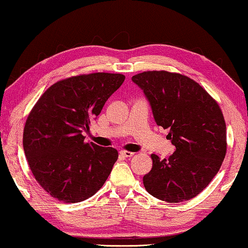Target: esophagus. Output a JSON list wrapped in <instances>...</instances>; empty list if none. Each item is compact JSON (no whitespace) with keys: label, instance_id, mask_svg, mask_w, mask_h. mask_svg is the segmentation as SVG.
<instances>
[{"label":"esophagus","instance_id":"esophagus-1","mask_svg":"<svg viewBox=\"0 0 248 248\" xmlns=\"http://www.w3.org/2000/svg\"><path fill=\"white\" fill-rule=\"evenodd\" d=\"M120 154L123 155V157H125V158H131V157H133L134 155V154L133 152H131V151H126V150H122Z\"/></svg>","mask_w":248,"mask_h":248}]
</instances>
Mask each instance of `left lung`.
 <instances>
[{"label": "left lung", "instance_id": "left-lung-1", "mask_svg": "<svg viewBox=\"0 0 248 248\" xmlns=\"http://www.w3.org/2000/svg\"><path fill=\"white\" fill-rule=\"evenodd\" d=\"M150 101L155 123L168 128L176 150L168 159L151 155L143 176L149 194L177 203L200 194L221 167L227 152L221 108L191 78L168 71H145L132 77Z\"/></svg>", "mask_w": 248, "mask_h": 248}]
</instances>
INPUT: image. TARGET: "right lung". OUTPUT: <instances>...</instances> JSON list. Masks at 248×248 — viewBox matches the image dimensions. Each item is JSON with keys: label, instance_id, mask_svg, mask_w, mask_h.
Masks as SVG:
<instances>
[{"label": "right lung", "instance_id": "right-lung-1", "mask_svg": "<svg viewBox=\"0 0 248 248\" xmlns=\"http://www.w3.org/2000/svg\"><path fill=\"white\" fill-rule=\"evenodd\" d=\"M124 80L123 74L105 72L66 78L52 84L30 110L22 140L27 161L37 183L59 201H84L109 176L117 150L88 143L82 131Z\"/></svg>", "mask_w": 248, "mask_h": 248}]
</instances>
